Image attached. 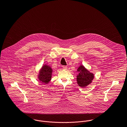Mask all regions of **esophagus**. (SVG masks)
Masks as SVG:
<instances>
[{"mask_svg": "<svg viewBox=\"0 0 127 127\" xmlns=\"http://www.w3.org/2000/svg\"><path fill=\"white\" fill-rule=\"evenodd\" d=\"M63 69L64 70H67V66H63Z\"/></svg>", "mask_w": 127, "mask_h": 127, "instance_id": "1", "label": "esophagus"}]
</instances>
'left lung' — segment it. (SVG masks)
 I'll return each mask as SVG.
<instances>
[{
	"instance_id": "left-lung-1",
	"label": "left lung",
	"mask_w": 127,
	"mask_h": 127,
	"mask_svg": "<svg viewBox=\"0 0 127 127\" xmlns=\"http://www.w3.org/2000/svg\"><path fill=\"white\" fill-rule=\"evenodd\" d=\"M79 74L77 76V82L78 85L84 87L91 83L94 78V75L90 73L83 66L81 65L77 69Z\"/></svg>"
}]
</instances>
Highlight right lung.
Segmentation results:
<instances>
[{
    "label": "right lung",
    "instance_id": "1",
    "mask_svg": "<svg viewBox=\"0 0 127 127\" xmlns=\"http://www.w3.org/2000/svg\"><path fill=\"white\" fill-rule=\"evenodd\" d=\"M52 69L51 68L46 65L43 66L39 75V79L44 83H48L51 79L52 73Z\"/></svg>",
    "mask_w": 127,
    "mask_h": 127
}]
</instances>
